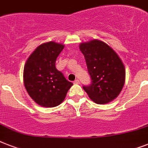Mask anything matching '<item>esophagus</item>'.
<instances>
[{
    "mask_svg": "<svg viewBox=\"0 0 148 148\" xmlns=\"http://www.w3.org/2000/svg\"><path fill=\"white\" fill-rule=\"evenodd\" d=\"M74 84H80V81H79L78 79H77V80H75L74 82Z\"/></svg>",
    "mask_w": 148,
    "mask_h": 148,
    "instance_id": "1",
    "label": "esophagus"
}]
</instances>
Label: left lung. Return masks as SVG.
Wrapping results in <instances>:
<instances>
[{
    "mask_svg": "<svg viewBox=\"0 0 148 148\" xmlns=\"http://www.w3.org/2000/svg\"><path fill=\"white\" fill-rule=\"evenodd\" d=\"M79 47L85 58L91 78V84L84 86V90L98 104L114 100L125 82V68L121 58L110 46L101 40L81 43Z\"/></svg>",
    "mask_w": 148,
    "mask_h": 148,
    "instance_id": "left-lung-1",
    "label": "left lung"
}]
</instances>
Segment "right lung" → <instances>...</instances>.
Masks as SVG:
<instances>
[{
    "instance_id": "1",
    "label": "right lung",
    "mask_w": 148,
    "mask_h": 148,
    "mask_svg": "<svg viewBox=\"0 0 148 148\" xmlns=\"http://www.w3.org/2000/svg\"><path fill=\"white\" fill-rule=\"evenodd\" d=\"M64 47V45L53 41L44 43L34 50L24 65V87L30 97L45 108L60 104L73 85L55 67Z\"/></svg>"
}]
</instances>
